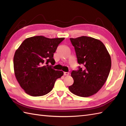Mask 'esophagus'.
Listing matches in <instances>:
<instances>
[{"instance_id":"obj_1","label":"esophagus","mask_w":126,"mask_h":126,"mask_svg":"<svg viewBox=\"0 0 126 126\" xmlns=\"http://www.w3.org/2000/svg\"><path fill=\"white\" fill-rule=\"evenodd\" d=\"M69 72H64V76H68L69 75Z\"/></svg>"}]
</instances>
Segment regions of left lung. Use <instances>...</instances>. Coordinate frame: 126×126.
I'll return each instance as SVG.
<instances>
[{"label": "left lung", "instance_id": "left-lung-1", "mask_svg": "<svg viewBox=\"0 0 126 126\" xmlns=\"http://www.w3.org/2000/svg\"><path fill=\"white\" fill-rule=\"evenodd\" d=\"M75 50L77 62L84 65L73 70L71 76L74 83L69 89L81 97H89L102 87L110 73L111 62L106 47L100 40L82 36L70 38Z\"/></svg>", "mask_w": 126, "mask_h": 126}]
</instances>
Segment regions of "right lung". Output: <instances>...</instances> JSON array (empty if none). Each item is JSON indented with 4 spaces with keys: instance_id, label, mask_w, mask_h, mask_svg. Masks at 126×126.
I'll use <instances>...</instances> for the list:
<instances>
[{
    "instance_id": "add662e5",
    "label": "right lung",
    "mask_w": 126,
    "mask_h": 126,
    "mask_svg": "<svg viewBox=\"0 0 126 126\" xmlns=\"http://www.w3.org/2000/svg\"><path fill=\"white\" fill-rule=\"evenodd\" d=\"M64 39L31 37L25 39L16 51L13 57L15 76L26 94L32 96L46 95L52 90L56 79L63 75L62 71L52 67L55 63L53 53Z\"/></svg>"
}]
</instances>
